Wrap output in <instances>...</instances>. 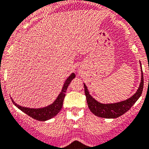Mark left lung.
I'll return each mask as SVG.
<instances>
[{
    "mask_svg": "<svg viewBox=\"0 0 149 149\" xmlns=\"http://www.w3.org/2000/svg\"><path fill=\"white\" fill-rule=\"evenodd\" d=\"M141 81L139 85V88L134 94H133L128 99L122 100V101L117 102V103H102L94 99L89 93L87 86L84 83L85 88V94L87 100L88 106L91 112L94 114L96 116L100 118H116L119 116H122L123 114L131 108L134 103L137 101V100L140 97L143 90V73L142 67H141Z\"/></svg>",
    "mask_w": 149,
    "mask_h": 149,
    "instance_id": "left-lung-1",
    "label": "left lung"
}]
</instances>
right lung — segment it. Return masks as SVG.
<instances>
[{
    "label": "right lung",
    "mask_w": 149,
    "mask_h": 149,
    "mask_svg": "<svg viewBox=\"0 0 149 149\" xmlns=\"http://www.w3.org/2000/svg\"><path fill=\"white\" fill-rule=\"evenodd\" d=\"M76 77V75L74 73H72L68 78L65 80L64 82V85L61 88V91L57 97L56 99L54 100L52 103L49 105L46 106L44 107H40V108H31V107H22L15 103L13 100L12 99V101L15 107L19 108L21 111H22L25 114H27L30 117L33 118L37 121H45L50 119L52 118L55 117L57 114L58 113L63 107V102H64V97L66 95V91L68 88V85H70V82Z\"/></svg>",
    "instance_id": "add662e5"
}]
</instances>
